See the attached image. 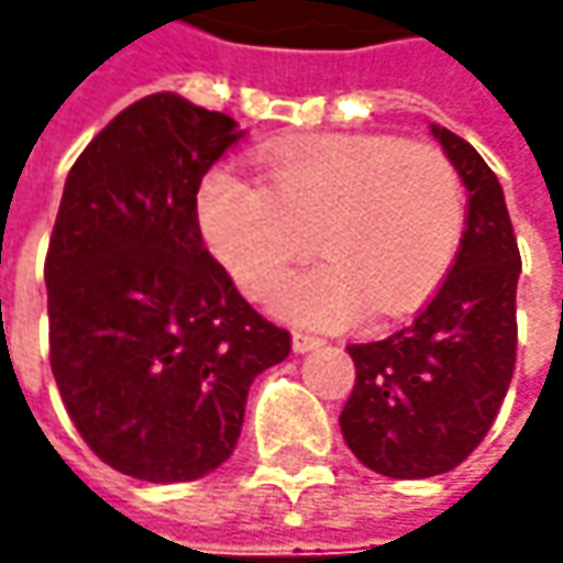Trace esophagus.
Returning <instances> with one entry per match:
<instances>
[{
  "instance_id": "esophagus-1",
  "label": "esophagus",
  "mask_w": 563,
  "mask_h": 563,
  "mask_svg": "<svg viewBox=\"0 0 563 563\" xmlns=\"http://www.w3.org/2000/svg\"><path fill=\"white\" fill-rule=\"evenodd\" d=\"M291 344L297 354H307V351H313V347H319V344H322V338L310 335V332H294Z\"/></svg>"
}]
</instances>
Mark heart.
Segmentation results:
<instances>
[{
    "mask_svg": "<svg viewBox=\"0 0 563 563\" xmlns=\"http://www.w3.org/2000/svg\"><path fill=\"white\" fill-rule=\"evenodd\" d=\"M212 253L263 300L313 243L323 263L272 294V310L341 329L366 310L395 316L432 291L464 234V185L435 143L319 134L272 146L266 187L219 168L200 190Z\"/></svg>",
    "mask_w": 563,
    "mask_h": 563,
    "instance_id": "heart-1",
    "label": "heart"
}]
</instances>
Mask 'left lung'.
<instances>
[{
    "label": "left lung",
    "instance_id": "left-lung-1",
    "mask_svg": "<svg viewBox=\"0 0 563 563\" xmlns=\"http://www.w3.org/2000/svg\"><path fill=\"white\" fill-rule=\"evenodd\" d=\"M466 187L454 266L410 325L347 344L357 366L341 432L360 464L391 479L448 473L479 448L517 363L520 250L505 190L486 159L432 124Z\"/></svg>",
    "mask_w": 563,
    "mask_h": 563
}]
</instances>
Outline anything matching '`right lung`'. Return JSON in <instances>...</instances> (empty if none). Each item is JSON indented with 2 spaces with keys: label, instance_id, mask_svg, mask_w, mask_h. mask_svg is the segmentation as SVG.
<instances>
[{
  "label": "right lung",
  "instance_id": "right-lung-1",
  "mask_svg": "<svg viewBox=\"0 0 563 563\" xmlns=\"http://www.w3.org/2000/svg\"><path fill=\"white\" fill-rule=\"evenodd\" d=\"M238 121L153 93L68 172L46 253L49 366L102 464L190 483L241 439L253 378L291 354L206 250L197 190Z\"/></svg>",
  "mask_w": 563,
  "mask_h": 563
}]
</instances>
